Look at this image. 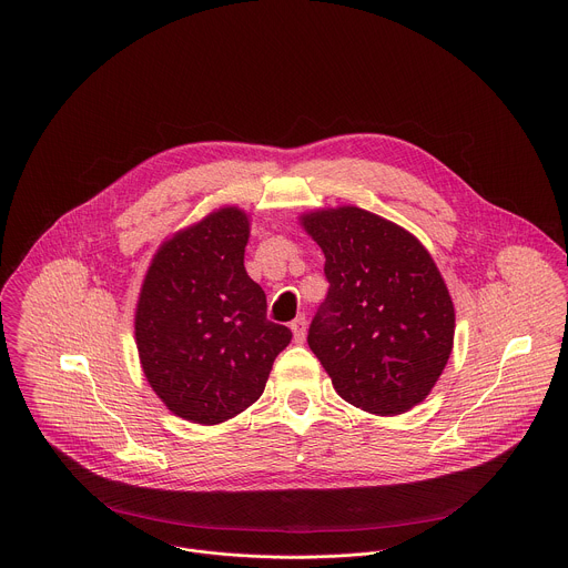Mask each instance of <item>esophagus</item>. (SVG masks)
<instances>
[{"mask_svg": "<svg viewBox=\"0 0 568 568\" xmlns=\"http://www.w3.org/2000/svg\"><path fill=\"white\" fill-rule=\"evenodd\" d=\"M290 327H292V332H294V341H296V343H303V341H305V332H307V318L301 314V316H296V318L290 323Z\"/></svg>", "mask_w": 568, "mask_h": 568, "instance_id": "obj_1", "label": "esophagus"}]
</instances>
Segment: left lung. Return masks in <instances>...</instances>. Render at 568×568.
<instances>
[{"instance_id": "left-lung-1", "label": "left lung", "mask_w": 568, "mask_h": 568, "mask_svg": "<svg viewBox=\"0 0 568 568\" xmlns=\"http://www.w3.org/2000/svg\"><path fill=\"white\" fill-rule=\"evenodd\" d=\"M325 254L327 296L307 343L334 390L374 415H402L435 388L455 336V307L428 250L358 207L301 216Z\"/></svg>"}]
</instances>
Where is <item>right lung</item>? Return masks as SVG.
I'll use <instances>...</instances> for the list:
<instances>
[{
  "instance_id": "add662e5",
  "label": "right lung",
  "mask_w": 568,
  "mask_h": 568,
  "mask_svg": "<svg viewBox=\"0 0 568 568\" xmlns=\"http://www.w3.org/2000/svg\"><path fill=\"white\" fill-rule=\"evenodd\" d=\"M250 221L223 207L155 252L135 307L144 376L164 406L214 426L265 390L278 352L292 341L267 321V298L245 272Z\"/></svg>"
}]
</instances>
